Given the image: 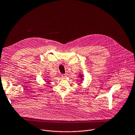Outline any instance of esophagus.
Returning <instances> with one entry per match:
<instances>
[{"label":"esophagus","instance_id":"obj_1","mask_svg":"<svg viewBox=\"0 0 135 135\" xmlns=\"http://www.w3.org/2000/svg\"><path fill=\"white\" fill-rule=\"evenodd\" d=\"M61 77H62V78H65V77H66V75L62 74L61 75Z\"/></svg>","mask_w":135,"mask_h":135}]
</instances>
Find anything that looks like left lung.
Returning a JSON list of instances; mask_svg holds the SVG:
<instances>
[{"instance_id": "8db88e82", "label": "left lung", "mask_w": 135, "mask_h": 135, "mask_svg": "<svg viewBox=\"0 0 135 135\" xmlns=\"http://www.w3.org/2000/svg\"><path fill=\"white\" fill-rule=\"evenodd\" d=\"M79 76H80V78H82V77H83V75H79Z\"/></svg>"}]
</instances>
